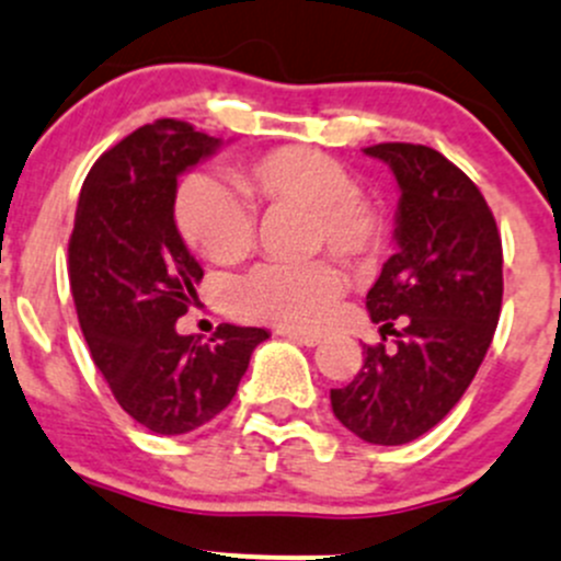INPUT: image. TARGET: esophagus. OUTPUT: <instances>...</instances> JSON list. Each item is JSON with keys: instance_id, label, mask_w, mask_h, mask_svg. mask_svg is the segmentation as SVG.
I'll use <instances>...</instances> for the list:
<instances>
[{"instance_id": "obj_1", "label": "esophagus", "mask_w": 561, "mask_h": 561, "mask_svg": "<svg viewBox=\"0 0 561 561\" xmlns=\"http://www.w3.org/2000/svg\"><path fill=\"white\" fill-rule=\"evenodd\" d=\"M283 337L299 343V346H319L321 335H313V332H299V330H280Z\"/></svg>"}]
</instances>
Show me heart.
I'll return each instance as SVG.
<instances>
[{"label":"heart","mask_w":561,"mask_h":561,"mask_svg":"<svg viewBox=\"0 0 561 561\" xmlns=\"http://www.w3.org/2000/svg\"><path fill=\"white\" fill-rule=\"evenodd\" d=\"M231 185L191 176L180 187L174 218L182 240L215 264H237L256 242L254 209L294 207L310 213V248L363 264L385 242L381 213L357 193L346 165L308 147H280L229 171ZM346 278L327 259L305 264H262L231 291V308L245 319L283 330H321L335 316Z\"/></svg>","instance_id":"obj_1"}]
</instances>
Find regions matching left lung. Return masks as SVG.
I'll return each mask as SVG.
<instances>
[{
    "mask_svg": "<svg viewBox=\"0 0 561 561\" xmlns=\"http://www.w3.org/2000/svg\"><path fill=\"white\" fill-rule=\"evenodd\" d=\"M365 154L398 182L396 245L365 297L385 343L330 392L332 412L370 445H407L461 401L502 310V237L474 182L423 144H376ZM402 330L396 331L394 324Z\"/></svg>",
    "mask_w": 561,
    "mask_h": 561,
    "instance_id": "1",
    "label": "left lung"
}]
</instances>
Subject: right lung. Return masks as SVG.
<instances>
[{
	"label": "right lung",
	"mask_w": 561,
	"mask_h": 561,
	"mask_svg": "<svg viewBox=\"0 0 561 561\" xmlns=\"http://www.w3.org/2000/svg\"><path fill=\"white\" fill-rule=\"evenodd\" d=\"M220 144L180 119L138 127L92 165L76 209L68 273L87 346L119 407L152 434L218 417L270 337L237 324L207 343L176 332L204 278L176 229V180Z\"/></svg>",
	"instance_id": "obj_1"
}]
</instances>
